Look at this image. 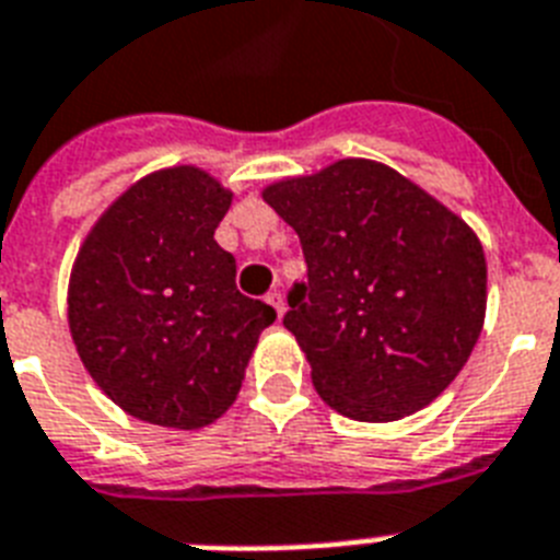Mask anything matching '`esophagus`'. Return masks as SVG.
I'll return each instance as SVG.
<instances>
[{
	"instance_id": "esophagus-1",
	"label": "esophagus",
	"mask_w": 560,
	"mask_h": 560,
	"mask_svg": "<svg viewBox=\"0 0 560 560\" xmlns=\"http://www.w3.org/2000/svg\"><path fill=\"white\" fill-rule=\"evenodd\" d=\"M267 304H270L272 311H276V316H284V295L279 293V290H272V293H267Z\"/></svg>"
}]
</instances>
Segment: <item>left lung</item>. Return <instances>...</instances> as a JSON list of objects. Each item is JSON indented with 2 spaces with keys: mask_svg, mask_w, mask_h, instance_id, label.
Here are the masks:
<instances>
[{
  "mask_svg": "<svg viewBox=\"0 0 560 560\" xmlns=\"http://www.w3.org/2000/svg\"><path fill=\"white\" fill-rule=\"evenodd\" d=\"M302 241L307 281L284 327L327 406L362 422L425 408L466 365L486 316L483 247L399 172L336 161L265 189Z\"/></svg>",
  "mask_w": 560,
  "mask_h": 560,
  "instance_id": "left-lung-1",
  "label": "left lung"
}]
</instances>
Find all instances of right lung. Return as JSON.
Listing matches in <instances>:
<instances>
[{
    "label": "right lung",
    "mask_w": 560,
    "mask_h": 560,
    "mask_svg": "<svg viewBox=\"0 0 560 560\" xmlns=\"http://www.w3.org/2000/svg\"><path fill=\"white\" fill-rule=\"evenodd\" d=\"M233 192L195 166L147 175L103 212L74 261L68 325L91 380L122 411L201 429L238 397L270 304L235 288L215 230Z\"/></svg>",
    "instance_id": "add662e5"
}]
</instances>
